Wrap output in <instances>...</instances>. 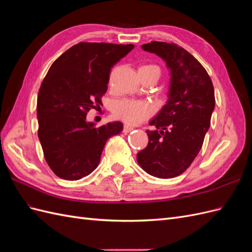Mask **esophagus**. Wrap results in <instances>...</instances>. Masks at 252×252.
<instances>
[{"label":"esophagus","instance_id":"obj_1","mask_svg":"<svg viewBox=\"0 0 252 252\" xmlns=\"http://www.w3.org/2000/svg\"><path fill=\"white\" fill-rule=\"evenodd\" d=\"M132 127L131 126H129V125H124V129H123V132L124 133H128V132H130L131 130H132Z\"/></svg>","mask_w":252,"mask_h":252}]
</instances>
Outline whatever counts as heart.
Masks as SVG:
<instances>
[{"mask_svg": "<svg viewBox=\"0 0 252 252\" xmlns=\"http://www.w3.org/2000/svg\"><path fill=\"white\" fill-rule=\"evenodd\" d=\"M139 71H156L159 75V69L156 65H143L139 68ZM112 112L118 119L128 124H138L149 118L154 112V108L145 101L121 98L113 103Z\"/></svg>", "mask_w": 252, "mask_h": 252, "instance_id": "heart-1", "label": "heart"}]
</instances>
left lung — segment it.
<instances>
[{
	"label": "left lung",
	"instance_id": "8db88e82",
	"mask_svg": "<svg viewBox=\"0 0 252 252\" xmlns=\"http://www.w3.org/2000/svg\"><path fill=\"white\" fill-rule=\"evenodd\" d=\"M156 53L170 71L168 100L149 122L148 145L136 159L147 173L159 179L178 177L199 154L215 109L211 79L193 56L174 43L151 42L142 45Z\"/></svg>",
	"mask_w": 252,
	"mask_h": 252
}]
</instances>
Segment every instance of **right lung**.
I'll use <instances>...</instances> for the list:
<instances>
[{
    "instance_id": "right-lung-1",
    "label": "right lung",
    "mask_w": 252,
    "mask_h": 252,
    "mask_svg": "<svg viewBox=\"0 0 252 252\" xmlns=\"http://www.w3.org/2000/svg\"><path fill=\"white\" fill-rule=\"evenodd\" d=\"M133 48L132 44L81 42L50 66L37 94V135L59 178L77 181L90 174L107 140L123 130L121 122L95 127L86 114L101 103L111 68Z\"/></svg>"
}]
</instances>
